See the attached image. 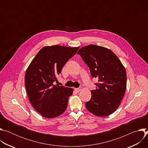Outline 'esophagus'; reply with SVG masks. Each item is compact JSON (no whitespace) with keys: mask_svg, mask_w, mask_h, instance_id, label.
I'll return each mask as SVG.
<instances>
[{"mask_svg":"<svg viewBox=\"0 0 148 148\" xmlns=\"http://www.w3.org/2000/svg\"><path fill=\"white\" fill-rule=\"evenodd\" d=\"M74 90L77 92H79L81 90V88H74Z\"/></svg>","mask_w":148,"mask_h":148,"instance_id":"1","label":"esophagus"}]
</instances>
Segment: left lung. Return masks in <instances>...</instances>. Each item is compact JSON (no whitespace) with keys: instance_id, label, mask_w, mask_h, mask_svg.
<instances>
[{"instance_id":"obj_1","label":"left lung","mask_w":148,"mask_h":148,"mask_svg":"<svg viewBox=\"0 0 148 148\" xmlns=\"http://www.w3.org/2000/svg\"><path fill=\"white\" fill-rule=\"evenodd\" d=\"M97 78L96 88L91 90V98L86 108L97 116H108L119 106L126 88V73L118 57L110 49L90 45L77 52Z\"/></svg>"}]
</instances>
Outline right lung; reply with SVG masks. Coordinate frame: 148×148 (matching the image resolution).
I'll use <instances>...</instances> for the list:
<instances>
[{
	"instance_id": "1",
	"label": "right lung",
	"mask_w": 148,
	"mask_h": 148,
	"mask_svg": "<svg viewBox=\"0 0 148 148\" xmlns=\"http://www.w3.org/2000/svg\"><path fill=\"white\" fill-rule=\"evenodd\" d=\"M79 47L62 46H45L33 59L25 73L27 94L35 110L47 118L58 116L64 112L71 88L54 85L67 61Z\"/></svg>"
}]
</instances>
